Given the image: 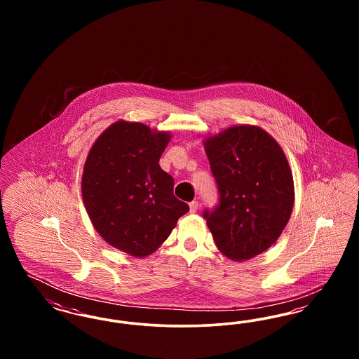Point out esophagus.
Segmentation results:
<instances>
[{"label":"esophagus","mask_w":359,"mask_h":359,"mask_svg":"<svg viewBox=\"0 0 359 359\" xmlns=\"http://www.w3.org/2000/svg\"><path fill=\"white\" fill-rule=\"evenodd\" d=\"M198 208H199V203L196 202V201H194V202H191L189 203V211L194 214V212H196L198 211Z\"/></svg>","instance_id":"obj_1"}]
</instances>
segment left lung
Segmentation results:
<instances>
[{"mask_svg":"<svg viewBox=\"0 0 359 359\" xmlns=\"http://www.w3.org/2000/svg\"><path fill=\"white\" fill-rule=\"evenodd\" d=\"M219 205L203 217L218 250L248 261L268 250L288 224L294 186L287 156L257 125H233L203 140Z\"/></svg>","mask_w":359,"mask_h":359,"instance_id":"left-lung-1","label":"left lung"}]
</instances>
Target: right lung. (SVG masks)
<instances>
[{
	"instance_id": "1",
	"label": "right lung",
	"mask_w": 359,
	"mask_h": 359,
	"mask_svg": "<svg viewBox=\"0 0 359 359\" xmlns=\"http://www.w3.org/2000/svg\"><path fill=\"white\" fill-rule=\"evenodd\" d=\"M171 137L142 122L116 121L86 157L87 215L106 243L130 256H151L189 210L173 196V179L158 164Z\"/></svg>"
}]
</instances>
